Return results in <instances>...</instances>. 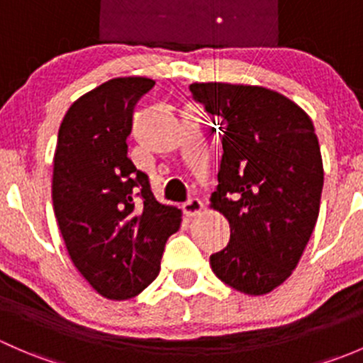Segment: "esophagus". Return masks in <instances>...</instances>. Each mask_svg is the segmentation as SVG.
<instances>
[{
  "instance_id": "esophagus-1",
  "label": "esophagus",
  "mask_w": 363,
  "mask_h": 363,
  "mask_svg": "<svg viewBox=\"0 0 363 363\" xmlns=\"http://www.w3.org/2000/svg\"><path fill=\"white\" fill-rule=\"evenodd\" d=\"M202 208H203V203L200 199H189L188 202L184 203V212L189 216V218L200 214V212H202Z\"/></svg>"
}]
</instances>
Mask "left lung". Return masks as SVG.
Returning a JSON list of instances; mask_svg holds the SVG:
<instances>
[{
	"label": "left lung",
	"mask_w": 363,
	"mask_h": 363,
	"mask_svg": "<svg viewBox=\"0 0 363 363\" xmlns=\"http://www.w3.org/2000/svg\"><path fill=\"white\" fill-rule=\"evenodd\" d=\"M189 91L221 131L211 207L228 219L230 242L211 255L212 272L240 294L265 295L294 272L320 212L323 161L313 121L267 87L195 82Z\"/></svg>",
	"instance_id": "1"
}]
</instances>
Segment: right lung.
I'll return each mask as SVG.
<instances>
[{"label": "right lung", "mask_w": 363, "mask_h": 363, "mask_svg": "<svg viewBox=\"0 0 363 363\" xmlns=\"http://www.w3.org/2000/svg\"><path fill=\"white\" fill-rule=\"evenodd\" d=\"M155 80L119 77L80 96L57 133L52 203L73 265L101 296H137L160 274L182 212L128 158L133 108Z\"/></svg>", "instance_id": "add662e5"}]
</instances>
